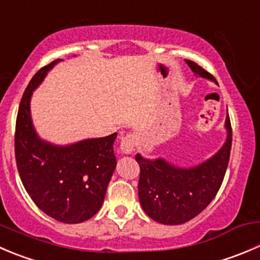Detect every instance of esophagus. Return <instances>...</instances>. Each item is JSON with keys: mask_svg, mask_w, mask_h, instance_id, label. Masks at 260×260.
<instances>
[{"mask_svg": "<svg viewBox=\"0 0 260 260\" xmlns=\"http://www.w3.org/2000/svg\"><path fill=\"white\" fill-rule=\"evenodd\" d=\"M136 145H137V137H136V135L129 133V135L120 138V151H122V153H124V155L132 153Z\"/></svg>", "mask_w": 260, "mask_h": 260, "instance_id": "34e87169", "label": "esophagus"}]
</instances>
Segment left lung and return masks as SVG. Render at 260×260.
Wrapping results in <instances>:
<instances>
[{
  "instance_id": "left-lung-1",
  "label": "left lung",
  "mask_w": 260,
  "mask_h": 260,
  "mask_svg": "<svg viewBox=\"0 0 260 260\" xmlns=\"http://www.w3.org/2000/svg\"><path fill=\"white\" fill-rule=\"evenodd\" d=\"M191 71L203 79L215 77L197 63L186 59ZM216 82V81H215ZM228 137L211 158L193 168H179L164 158L148 160L136 155L140 165L138 198L146 215L164 225H180L200 215L216 197L230 160L233 131L225 122Z\"/></svg>"
}]
</instances>
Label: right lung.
Masks as SVG:
<instances>
[{
    "label": "right lung",
    "instance_id": "obj_1",
    "mask_svg": "<svg viewBox=\"0 0 260 260\" xmlns=\"http://www.w3.org/2000/svg\"><path fill=\"white\" fill-rule=\"evenodd\" d=\"M60 59L32 76L20 102L15 131V157L22 185L44 213L63 223H80L102 207L117 166V133L67 146L40 140L30 115L32 91Z\"/></svg>",
    "mask_w": 260,
    "mask_h": 260
}]
</instances>
